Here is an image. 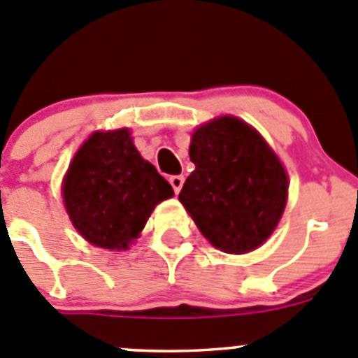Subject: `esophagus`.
Here are the masks:
<instances>
[{"instance_id":"1","label":"esophagus","mask_w":358,"mask_h":358,"mask_svg":"<svg viewBox=\"0 0 358 358\" xmlns=\"http://www.w3.org/2000/svg\"><path fill=\"white\" fill-rule=\"evenodd\" d=\"M169 183H171L173 191H175V194H178L180 191H182V185H183V176L182 175H175L169 178Z\"/></svg>"}]
</instances>
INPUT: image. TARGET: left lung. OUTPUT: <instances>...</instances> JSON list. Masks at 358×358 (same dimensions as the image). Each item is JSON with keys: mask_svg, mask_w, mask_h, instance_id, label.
<instances>
[{"mask_svg": "<svg viewBox=\"0 0 358 358\" xmlns=\"http://www.w3.org/2000/svg\"><path fill=\"white\" fill-rule=\"evenodd\" d=\"M196 169L178 199L212 246L248 253L273 234L287 203V175L257 130L231 115L192 134Z\"/></svg>", "mask_w": 358, "mask_h": 358, "instance_id": "obj_1", "label": "left lung"}]
</instances>
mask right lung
I'll use <instances>...</instances> for the list:
<instances>
[{
  "label": "right lung",
  "instance_id": "add662e5",
  "mask_svg": "<svg viewBox=\"0 0 358 358\" xmlns=\"http://www.w3.org/2000/svg\"><path fill=\"white\" fill-rule=\"evenodd\" d=\"M64 205L85 241L127 250L173 187L135 150L127 128L96 131L82 144L64 178Z\"/></svg>",
  "mask_w": 358,
  "mask_h": 358
}]
</instances>
